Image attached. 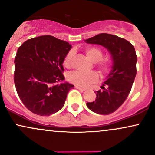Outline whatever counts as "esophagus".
Wrapping results in <instances>:
<instances>
[{
	"instance_id": "1",
	"label": "esophagus",
	"mask_w": 155,
	"mask_h": 155,
	"mask_svg": "<svg viewBox=\"0 0 155 155\" xmlns=\"http://www.w3.org/2000/svg\"><path fill=\"white\" fill-rule=\"evenodd\" d=\"M75 87H76V89H78V90H79L80 91H84V90H86V89H85V88L81 87H79V86H75Z\"/></svg>"
}]
</instances>
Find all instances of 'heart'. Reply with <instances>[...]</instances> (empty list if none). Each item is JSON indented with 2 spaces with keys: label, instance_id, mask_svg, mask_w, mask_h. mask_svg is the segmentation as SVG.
Wrapping results in <instances>:
<instances>
[{
  "label": "heart",
  "instance_id": "obj_1",
  "mask_svg": "<svg viewBox=\"0 0 155 155\" xmlns=\"http://www.w3.org/2000/svg\"><path fill=\"white\" fill-rule=\"evenodd\" d=\"M85 54L92 61L95 62V65L98 68L101 74H106L111 70V62L108 59H102L104 52L99 48L95 47H89L85 49ZM74 52L71 50L67 53L63 60V65L66 68L72 65L74 61ZM67 79L70 82L81 87H87L98 79V75L95 71L81 72L78 71L70 72L68 74Z\"/></svg>",
  "mask_w": 155,
  "mask_h": 155
}]
</instances>
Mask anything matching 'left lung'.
Here are the masks:
<instances>
[{"mask_svg": "<svg viewBox=\"0 0 155 155\" xmlns=\"http://www.w3.org/2000/svg\"><path fill=\"white\" fill-rule=\"evenodd\" d=\"M85 42L103 46L111 55V71L101 87L103 90L95 91V101L87 103L92 111L110 114L122 106L132 88L136 75V50L128 41L108 33H100Z\"/></svg>", "mask_w": 155, "mask_h": 155, "instance_id": "1", "label": "left lung"}]
</instances>
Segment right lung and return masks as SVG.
I'll use <instances>...</instances> for the list:
<instances>
[{
    "instance_id": "1",
    "label": "right lung",
    "mask_w": 155,
    "mask_h": 155,
    "mask_svg": "<svg viewBox=\"0 0 155 155\" xmlns=\"http://www.w3.org/2000/svg\"><path fill=\"white\" fill-rule=\"evenodd\" d=\"M71 49L51 35L28 39L17 49L15 84L19 98L31 112L49 116L63 107L68 92L74 87L65 79L63 60Z\"/></svg>"
}]
</instances>
